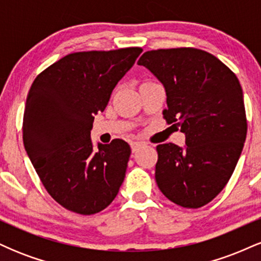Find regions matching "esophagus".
Segmentation results:
<instances>
[{
  "label": "esophagus",
  "instance_id": "34e87169",
  "mask_svg": "<svg viewBox=\"0 0 261 261\" xmlns=\"http://www.w3.org/2000/svg\"><path fill=\"white\" fill-rule=\"evenodd\" d=\"M141 143L140 142H133L131 143V151H133V153H136L137 151L141 148Z\"/></svg>",
  "mask_w": 261,
  "mask_h": 261
}]
</instances>
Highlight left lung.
<instances>
[{"label": "left lung", "mask_w": 261, "mask_h": 261, "mask_svg": "<svg viewBox=\"0 0 261 261\" xmlns=\"http://www.w3.org/2000/svg\"><path fill=\"white\" fill-rule=\"evenodd\" d=\"M137 64L163 85L164 119L185 134V147L157 146L158 188L176 205L201 207L226 187L243 149L247 116L241 83L216 56L194 47L146 51Z\"/></svg>", "instance_id": "8db88e82"}]
</instances>
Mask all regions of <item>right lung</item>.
<instances>
[{"instance_id": "add662e5", "label": "right lung", "mask_w": 261, "mask_h": 261, "mask_svg": "<svg viewBox=\"0 0 261 261\" xmlns=\"http://www.w3.org/2000/svg\"><path fill=\"white\" fill-rule=\"evenodd\" d=\"M141 47L68 54L38 74L23 116V143L55 201L80 215L112 203L126 173L131 148L124 140L94 149V115L133 67Z\"/></svg>"}]
</instances>
